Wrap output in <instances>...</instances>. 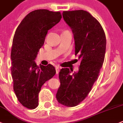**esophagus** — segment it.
I'll return each instance as SVG.
<instances>
[{"label": "esophagus", "mask_w": 123, "mask_h": 123, "mask_svg": "<svg viewBox=\"0 0 123 123\" xmlns=\"http://www.w3.org/2000/svg\"><path fill=\"white\" fill-rule=\"evenodd\" d=\"M60 68L58 66H55V71H56V74H58L59 73V71H60Z\"/></svg>", "instance_id": "1"}]
</instances>
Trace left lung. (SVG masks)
I'll return each instance as SVG.
<instances>
[{
	"label": "left lung",
	"instance_id": "1",
	"mask_svg": "<svg viewBox=\"0 0 123 123\" xmlns=\"http://www.w3.org/2000/svg\"><path fill=\"white\" fill-rule=\"evenodd\" d=\"M62 15L72 31L75 55L81 63L78 72L72 75L69 68L60 70L56 98L61 105L74 107L87 97L97 80L105 60L106 39L100 23L87 11H63Z\"/></svg>",
	"mask_w": 123,
	"mask_h": 123
}]
</instances>
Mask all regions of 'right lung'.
<instances>
[{
  "label": "right lung",
  "instance_id": "right-lung-1",
  "mask_svg": "<svg viewBox=\"0 0 123 123\" xmlns=\"http://www.w3.org/2000/svg\"><path fill=\"white\" fill-rule=\"evenodd\" d=\"M61 18L60 12L35 10L25 16L15 32L11 53L13 88L18 101L26 108L38 106L41 87L56 73L52 65L38 67L34 60L48 30Z\"/></svg>",
  "mask_w": 123,
  "mask_h": 123
}]
</instances>
